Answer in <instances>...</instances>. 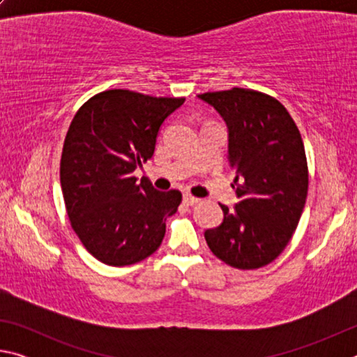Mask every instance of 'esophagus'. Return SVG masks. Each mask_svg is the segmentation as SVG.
Segmentation results:
<instances>
[{
  "mask_svg": "<svg viewBox=\"0 0 357 357\" xmlns=\"http://www.w3.org/2000/svg\"><path fill=\"white\" fill-rule=\"evenodd\" d=\"M198 202H200V200H198V198L189 195V193H187V195H184V203L187 204V206H193V204H197Z\"/></svg>",
  "mask_w": 357,
  "mask_h": 357,
  "instance_id": "obj_1",
  "label": "esophagus"
}]
</instances>
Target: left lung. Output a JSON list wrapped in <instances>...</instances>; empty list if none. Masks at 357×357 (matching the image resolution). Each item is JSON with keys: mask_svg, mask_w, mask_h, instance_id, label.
<instances>
[{"mask_svg": "<svg viewBox=\"0 0 357 357\" xmlns=\"http://www.w3.org/2000/svg\"><path fill=\"white\" fill-rule=\"evenodd\" d=\"M198 98L228 128V164L236 173L234 209L204 231L211 252L233 268L258 269L280 255L304 211L309 168L299 129L275 98L231 88Z\"/></svg>", "mask_w": 357, "mask_h": 357, "instance_id": "8db88e82", "label": "left lung"}]
</instances>
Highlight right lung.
<instances>
[{"mask_svg":"<svg viewBox=\"0 0 357 357\" xmlns=\"http://www.w3.org/2000/svg\"><path fill=\"white\" fill-rule=\"evenodd\" d=\"M184 100L108 89L72 119L59 165L63 197L75 234L99 261L134 264L160 247L183 195L137 183L134 172L153 157L162 123Z\"/></svg>","mask_w":357,"mask_h":357,"instance_id":"add662e5","label":"right lung"}]
</instances>
